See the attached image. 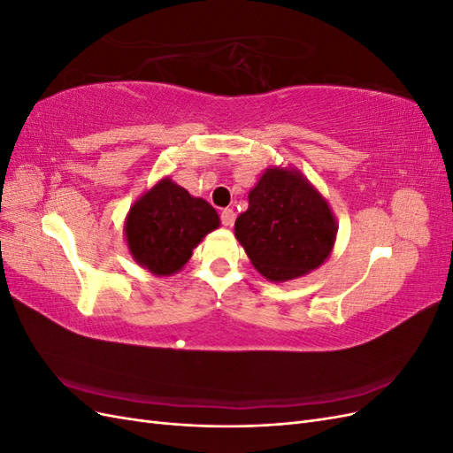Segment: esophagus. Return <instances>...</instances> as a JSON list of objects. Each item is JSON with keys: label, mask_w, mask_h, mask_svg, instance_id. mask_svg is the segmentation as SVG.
<instances>
[{"label": "esophagus", "mask_w": 453, "mask_h": 453, "mask_svg": "<svg viewBox=\"0 0 453 453\" xmlns=\"http://www.w3.org/2000/svg\"><path fill=\"white\" fill-rule=\"evenodd\" d=\"M234 221H236V213H234V210H223L221 211V223L225 225V226H232L234 225Z\"/></svg>", "instance_id": "obj_1"}]
</instances>
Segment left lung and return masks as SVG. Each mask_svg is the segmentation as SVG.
Segmentation results:
<instances>
[{
	"instance_id": "obj_1",
	"label": "left lung",
	"mask_w": 453,
	"mask_h": 453,
	"mask_svg": "<svg viewBox=\"0 0 453 453\" xmlns=\"http://www.w3.org/2000/svg\"><path fill=\"white\" fill-rule=\"evenodd\" d=\"M234 236L270 281H289L319 268L336 242V217L296 168L270 166L250 190Z\"/></svg>"
}]
</instances>
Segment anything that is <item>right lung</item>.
<instances>
[{"instance_id":"1","label":"right lung","mask_w":453,"mask_h":453,"mask_svg":"<svg viewBox=\"0 0 453 453\" xmlns=\"http://www.w3.org/2000/svg\"><path fill=\"white\" fill-rule=\"evenodd\" d=\"M221 226L217 211L203 198L162 177L132 203L125 240L132 258L155 276H173L195 248Z\"/></svg>"}]
</instances>
